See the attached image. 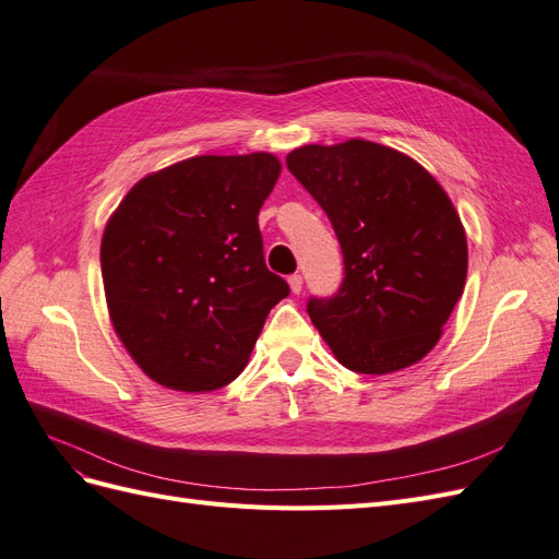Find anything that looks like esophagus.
I'll return each instance as SVG.
<instances>
[{
	"label": "esophagus",
	"mask_w": 559,
	"mask_h": 559,
	"mask_svg": "<svg viewBox=\"0 0 559 559\" xmlns=\"http://www.w3.org/2000/svg\"><path fill=\"white\" fill-rule=\"evenodd\" d=\"M289 286H292L294 294H300V289H302V277H300V275H292V277H289Z\"/></svg>",
	"instance_id": "34e87169"
}]
</instances>
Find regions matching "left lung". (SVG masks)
Returning <instances> with one entry per match:
<instances>
[{
  "instance_id": "8db88e82",
  "label": "left lung",
  "mask_w": 559,
  "mask_h": 559,
  "mask_svg": "<svg viewBox=\"0 0 559 559\" xmlns=\"http://www.w3.org/2000/svg\"><path fill=\"white\" fill-rule=\"evenodd\" d=\"M289 173L326 212L345 280L308 314L335 359L386 376L425 359L462 298L468 247L452 200L425 167L366 140L306 144Z\"/></svg>"
}]
</instances>
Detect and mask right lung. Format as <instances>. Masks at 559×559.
<instances>
[{
    "label": "right lung",
    "instance_id": "add662e5",
    "mask_svg": "<svg viewBox=\"0 0 559 559\" xmlns=\"http://www.w3.org/2000/svg\"><path fill=\"white\" fill-rule=\"evenodd\" d=\"M273 154L195 156L151 173L109 216L99 263L114 331L144 373L177 392L238 378L289 284L263 259L259 212Z\"/></svg>",
    "mask_w": 559,
    "mask_h": 559
}]
</instances>
